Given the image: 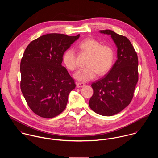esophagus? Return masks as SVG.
<instances>
[{
    "mask_svg": "<svg viewBox=\"0 0 158 158\" xmlns=\"http://www.w3.org/2000/svg\"><path fill=\"white\" fill-rule=\"evenodd\" d=\"M76 85H77V88H82V87H84L86 85L85 83H83L77 82V83H76Z\"/></svg>",
    "mask_w": 158,
    "mask_h": 158,
    "instance_id": "1",
    "label": "esophagus"
}]
</instances>
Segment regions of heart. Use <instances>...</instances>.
I'll return each instance as SVG.
<instances>
[{"label": "heart", "instance_id": "obj_1", "mask_svg": "<svg viewBox=\"0 0 158 158\" xmlns=\"http://www.w3.org/2000/svg\"><path fill=\"white\" fill-rule=\"evenodd\" d=\"M78 47L89 54L86 67L80 68L74 74V77L81 82L94 79L97 73L99 75L106 74L113 66L114 52L108 45H102L101 43L94 38H87L81 41ZM63 61L66 67L74 70L77 66L76 55L74 50L69 48L63 56Z\"/></svg>", "mask_w": 158, "mask_h": 158}]
</instances>
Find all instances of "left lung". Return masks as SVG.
Masks as SVG:
<instances>
[{
  "mask_svg": "<svg viewBox=\"0 0 158 158\" xmlns=\"http://www.w3.org/2000/svg\"><path fill=\"white\" fill-rule=\"evenodd\" d=\"M100 33L111 36L117 48V59L108 74L92 83L94 94L89 105L98 114L111 116L125 108L133 97L138 81V58L127 37L110 30Z\"/></svg>",
  "mask_w": 158,
  "mask_h": 158,
  "instance_id": "8db88e82",
  "label": "left lung"
}]
</instances>
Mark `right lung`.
<instances>
[{
  "mask_svg": "<svg viewBox=\"0 0 158 158\" xmlns=\"http://www.w3.org/2000/svg\"><path fill=\"white\" fill-rule=\"evenodd\" d=\"M80 35L50 33L31 41L21 62V89L30 108L36 115L52 118L62 113L75 84L61 64L63 56Z\"/></svg>",
  "mask_w": 158,
  "mask_h": 158,
  "instance_id": "right-lung-1",
  "label": "right lung"
}]
</instances>
